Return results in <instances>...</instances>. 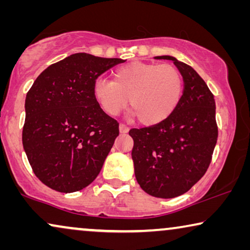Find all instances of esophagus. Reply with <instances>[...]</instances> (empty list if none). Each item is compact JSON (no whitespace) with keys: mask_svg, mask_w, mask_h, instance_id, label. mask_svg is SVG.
I'll use <instances>...</instances> for the list:
<instances>
[{"mask_svg":"<svg viewBox=\"0 0 250 250\" xmlns=\"http://www.w3.org/2000/svg\"><path fill=\"white\" fill-rule=\"evenodd\" d=\"M128 131H129L128 126H126L125 124L119 125V132H121V133H127Z\"/></svg>","mask_w":250,"mask_h":250,"instance_id":"1","label":"esophagus"}]
</instances>
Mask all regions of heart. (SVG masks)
<instances>
[{"mask_svg":"<svg viewBox=\"0 0 250 250\" xmlns=\"http://www.w3.org/2000/svg\"><path fill=\"white\" fill-rule=\"evenodd\" d=\"M114 81L98 78L93 95L105 114L117 116L128 104L139 121L146 125L166 119L183 94V77L172 64L131 62L119 67Z\"/></svg>","mask_w":250,"mask_h":250,"instance_id":"b5f03b06","label":"heart"}]
</instances>
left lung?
Here are the masks:
<instances>
[{"mask_svg": "<svg viewBox=\"0 0 250 250\" xmlns=\"http://www.w3.org/2000/svg\"><path fill=\"white\" fill-rule=\"evenodd\" d=\"M183 77L182 98L172 114L158 124L132 128V159L142 190L152 197L175 198L189 191L209 166L217 142L214 95L189 64L170 56Z\"/></svg>", "mask_w": 250, "mask_h": 250, "instance_id": "8db88e82", "label": "left lung"}]
</instances>
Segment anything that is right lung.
<instances>
[{
  "label": "right lung",
  "mask_w": 250,
  "mask_h": 250,
  "mask_svg": "<svg viewBox=\"0 0 250 250\" xmlns=\"http://www.w3.org/2000/svg\"><path fill=\"white\" fill-rule=\"evenodd\" d=\"M122 62L71 54L43 70L27 93L23 150L33 172L51 189L75 192L100 173L119 129L94 99L93 84Z\"/></svg>",
  "instance_id": "obj_1"
}]
</instances>
